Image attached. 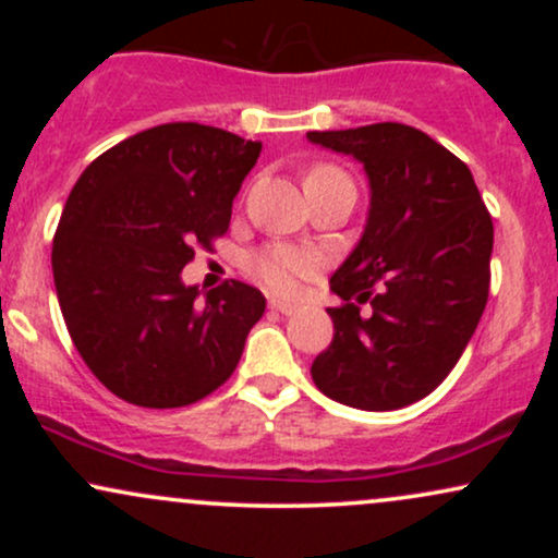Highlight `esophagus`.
I'll return each mask as SVG.
<instances>
[{
    "mask_svg": "<svg viewBox=\"0 0 558 558\" xmlns=\"http://www.w3.org/2000/svg\"><path fill=\"white\" fill-rule=\"evenodd\" d=\"M270 310L272 312H280V315H293V312H296L299 306L291 304V301H283V299H270Z\"/></svg>",
    "mask_w": 558,
    "mask_h": 558,
    "instance_id": "1",
    "label": "esophagus"
}]
</instances>
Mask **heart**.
Masks as SVG:
<instances>
[{
    "label": "heart",
    "mask_w": 558,
    "mask_h": 558,
    "mask_svg": "<svg viewBox=\"0 0 558 558\" xmlns=\"http://www.w3.org/2000/svg\"><path fill=\"white\" fill-rule=\"evenodd\" d=\"M343 175L338 168H330V165H317L306 172V181H323V178H338ZM248 270L254 272V278L262 280L270 291L275 293H293L296 291L299 280L310 278L317 270V259L312 254L301 252V248L293 246H270L262 248L259 254H254L248 259Z\"/></svg>",
    "instance_id": "b5f03b06"
}]
</instances>
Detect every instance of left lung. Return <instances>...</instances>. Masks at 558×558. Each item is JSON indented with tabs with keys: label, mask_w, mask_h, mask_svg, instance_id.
Returning <instances> with one entry per match:
<instances>
[{
	"label": "left lung",
	"mask_w": 558,
	"mask_h": 558,
	"mask_svg": "<svg viewBox=\"0 0 558 558\" xmlns=\"http://www.w3.org/2000/svg\"><path fill=\"white\" fill-rule=\"evenodd\" d=\"M364 168V230L330 291L332 343L312 380L338 403L390 412L425 399L470 343L490 283L493 222L462 159L401 123L310 131ZM362 303L369 313H360Z\"/></svg>",
	"instance_id": "1"
}]
</instances>
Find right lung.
<instances>
[{
  "instance_id": "1",
  "label": "right lung",
  "mask_w": 558,
  "mask_h": 558,
  "mask_svg": "<svg viewBox=\"0 0 558 558\" xmlns=\"http://www.w3.org/2000/svg\"><path fill=\"white\" fill-rule=\"evenodd\" d=\"M262 144L198 123L141 131L70 191L52 246L62 317L88 369L120 399L185 407L233 375L265 315L257 288L183 283L194 243L230 226Z\"/></svg>"
}]
</instances>
